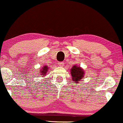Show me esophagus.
I'll use <instances>...</instances> for the list:
<instances>
[{
	"mask_svg": "<svg viewBox=\"0 0 123 123\" xmlns=\"http://www.w3.org/2000/svg\"><path fill=\"white\" fill-rule=\"evenodd\" d=\"M59 66H63V65H64V63H63V62H59Z\"/></svg>",
	"mask_w": 123,
	"mask_h": 123,
	"instance_id": "34e87169",
	"label": "esophagus"
}]
</instances>
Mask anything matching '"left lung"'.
I'll return each mask as SVG.
<instances>
[{
	"instance_id": "obj_1",
	"label": "left lung",
	"mask_w": 123,
	"mask_h": 123,
	"mask_svg": "<svg viewBox=\"0 0 123 123\" xmlns=\"http://www.w3.org/2000/svg\"><path fill=\"white\" fill-rule=\"evenodd\" d=\"M70 74H71L72 77L73 81L75 82H78L82 79L84 75V72L83 70L80 67L74 66L70 70Z\"/></svg>"
}]
</instances>
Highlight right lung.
<instances>
[{"label": "right lung", "mask_w": 123, "mask_h": 123, "mask_svg": "<svg viewBox=\"0 0 123 123\" xmlns=\"http://www.w3.org/2000/svg\"><path fill=\"white\" fill-rule=\"evenodd\" d=\"M47 66H45L43 67L42 69L41 70V72H40L41 73V75H47L46 74H47V72H48V68Z\"/></svg>", "instance_id": "add662e5"}]
</instances>
